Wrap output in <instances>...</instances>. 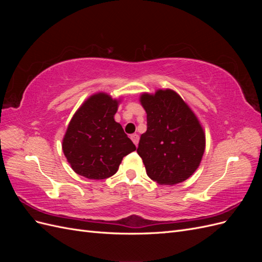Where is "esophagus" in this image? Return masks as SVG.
I'll list each match as a JSON object with an SVG mask.
<instances>
[{"label":"esophagus","mask_w":262,"mask_h":262,"mask_svg":"<svg viewBox=\"0 0 262 262\" xmlns=\"http://www.w3.org/2000/svg\"><path fill=\"white\" fill-rule=\"evenodd\" d=\"M139 139H140L139 138V134H137V133L136 134H132V136H131V140L133 141V143L136 144V146L139 144Z\"/></svg>","instance_id":"obj_1"}]
</instances>
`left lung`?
Wrapping results in <instances>:
<instances>
[{"instance_id":"left-lung-1","label":"left lung","mask_w":262,"mask_h":262,"mask_svg":"<svg viewBox=\"0 0 262 262\" xmlns=\"http://www.w3.org/2000/svg\"><path fill=\"white\" fill-rule=\"evenodd\" d=\"M147 130L141 136L137 152L147 176L160 185L185 181L199 167L205 136L196 116L171 90L142 94Z\"/></svg>"}]
</instances>
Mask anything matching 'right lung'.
Masks as SVG:
<instances>
[{
  "label": "right lung",
  "mask_w": 262,
  "mask_h": 262,
  "mask_svg": "<svg viewBox=\"0 0 262 262\" xmlns=\"http://www.w3.org/2000/svg\"><path fill=\"white\" fill-rule=\"evenodd\" d=\"M119 100L106 93L87 98L71 119L62 149L71 167L89 179H106L117 172L122 158L136 145L115 121Z\"/></svg>",
  "instance_id": "1"
}]
</instances>
